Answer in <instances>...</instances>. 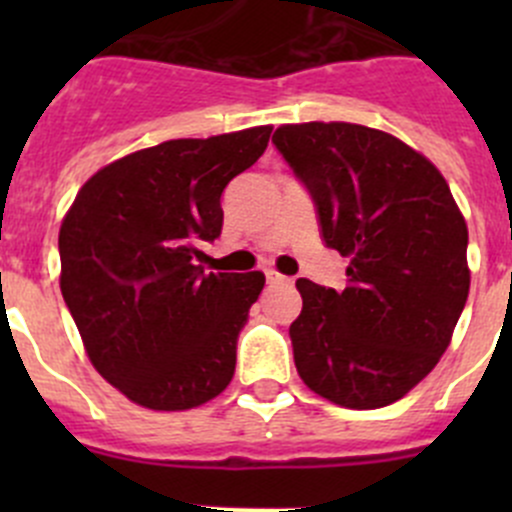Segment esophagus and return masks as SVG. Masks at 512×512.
Segmentation results:
<instances>
[{"instance_id": "esophagus-1", "label": "esophagus", "mask_w": 512, "mask_h": 512, "mask_svg": "<svg viewBox=\"0 0 512 512\" xmlns=\"http://www.w3.org/2000/svg\"><path fill=\"white\" fill-rule=\"evenodd\" d=\"M265 275H267V282H270V285H280V282L287 280V277H282L280 272H275V270H267Z\"/></svg>"}]
</instances>
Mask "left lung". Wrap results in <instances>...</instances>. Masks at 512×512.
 Returning <instances> with one entry per match:
<instances>
[{
  "instance_id": "8db88e82",
  "label": "left lung",
  "mask_w": 512,
  "mask_h": 512,
  "mask_svg": "<svg viewBox=\"0 0 512 512\" xmlns=\"http://www.w3.org/2000/svg\"><path fill=\"white\" fill-rule=\"evenodd\" d=\"M272 143L317 208L347 287L299 277L294 366L314 394L381 409L438 364L468 299V227L436 165L356 123H292Z\"/></svg>"
}]
</instances>
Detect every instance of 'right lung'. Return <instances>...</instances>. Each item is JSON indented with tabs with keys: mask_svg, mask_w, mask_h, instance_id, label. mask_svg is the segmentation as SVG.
<instances>
[{
	"mask_svg": "<svg viewBox=\"0 0 512 512\" xmlns=\"http://www.w3.org/2000/svg\"><path fill=\"white\" fill-rule=\"evenodd\" d=\"M272 126L178 138L84 183L59 230L61 294L98 374L153 411H185L232 381L262 272L198 265L223 230L220 195L265 153Z\"/></svg>",
	"mask_w": 512,
	"mask_h": 512,
	"instance_id": "obj_1",
	"label": "right lung"
}]
</instances>
